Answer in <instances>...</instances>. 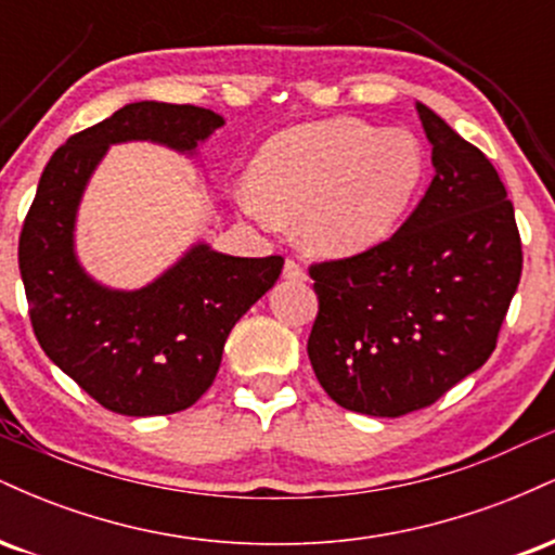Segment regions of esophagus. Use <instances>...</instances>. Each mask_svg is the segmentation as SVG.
Instances as JSON below:
<instances>
[{
    "label": "esophagus",
    "mask_w": 555,
    "mask_h": 555,
    "mask_svg": "<svg viewBox=\"0 0 555 555\" xmlns=\"http://www.w3.org/2000/svg\"><path fill=\"white\" fill-rule=\"evenodd\" d=\"M284 279H289V282H305V279H308V273H305V269L297 263L295 258H289L284 263Z\"/></svg>",
    "instance_id": "1"
}]
</instances>
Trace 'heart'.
Instances as JSON below:
<instances>
[{
	"label": "heart",
	"instance_id": "heart-1",
	"mask_svg": "<svg viewBox=\"0 0 555 555\" xmlns=\"http://www.w3.org/2000/svg\"><path fill=\"white\" fill-rule=\"evenodd\" d=\"M425 177V151L406 130L341 117L286 130L263 145L240 203L263 224L299 216L305 242L349 256L384 242Z\"/></svg>",
	"mask_w": 555,
	"mask_h": 555
}]
</instances>
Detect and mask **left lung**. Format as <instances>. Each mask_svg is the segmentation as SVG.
<instances>
[{
  "label": "left lung",
  "instance_id": "1",
  "mask_svg": "<svg viewBox=\"0 0 555 555\" xmlns=\"http://www.w3.org/2000/svg\"><path fill=\"white\" fill-rule=\"evenodd\" d=\"M430 188L391 237L310 263L318 384L344 410L401 417L436 404L493 354L521 276L514 206L488 156L417 104Z\"/></svg>",
  "mask_w": 555,
  "mask_h": 555
}]
</instances>
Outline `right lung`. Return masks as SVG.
I'll list each match as a JSON object with an SVG mask.
<instances>
[{"label":"right lung","mask_w":555,"mask_h":555,"mask_svg":"<svg viewBox=\"0 0 555 555\" xmlns=\"http://www.w3.org/2000/svg\"><path fill=\"white\" fill-rule=\"evenodd\" d=\"M224 119L193 104L138 101L54 151L23 221L17 263L30 326L47 358L88 397L127 417L171 415L214 384L234 323L282 273L284 258H232L197 245L138 292H112L73 253L75 208L112 143L195 151Z\"/></svg>","instance_id":"obj_1"}]
</instances>
